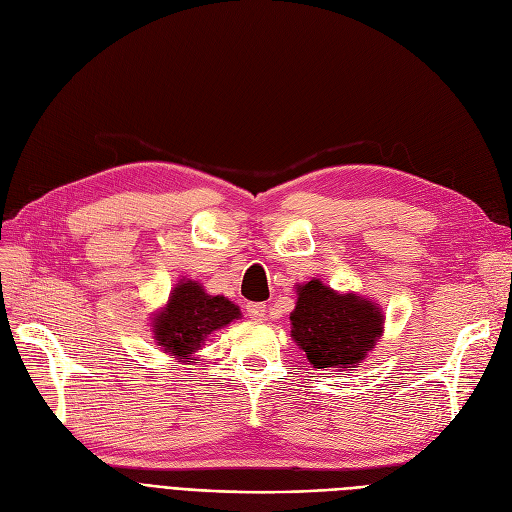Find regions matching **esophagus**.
Segmentation results:
<instances>
[{"instance_id": "obj_1", "label": "esophagus", "mask_w": 512, "mask_h": 512, "mask_svg": "<svg viewBox=\"0 0 512 512\" xmlns=\"http://www.w3.org/2000/svg\"><path fill=\"white\" fill-rule=\"evenodd\" d=\"M245 312L252 320H265L267 318V305L265 303H247Z\"/></svg>"}]
</instances>
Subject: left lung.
I'll list each match as a JSON object with an SVG mask.
<instances>
[{
  "label": "left lung",
  "instance_id": "obj_1",
  "mask_svg": "<svg viewBox=\"0 0 512 512\" xmlns=\"http://www.w3.org/2000/svg\"><path fill=\"white\" fill-rule=\"evenodd\" d=\"M290 314L292 337L316 369L352 367L382 333V312L354 294H337L318 280L299 290Z\"/></svg>",
  "mask_w": 512,
  "mask_h": 512
}]
</instances>
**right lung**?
<instances>
[{"label": "right lung", "mask_w": 512, "mask_h": 512, "mask_svg": "<svg viewBox=\"0 0 512 512\" xmlns=\"http://www.w3.org/2000/svg\"><path fill=\"white\" fill-rule=\"evenodd\" d=\"M239 316L235 303L211 297L196 282H181L170 292L166 309L153 324V333L168 354L190 356L211 331L226 327Z\"/></svg>", "instance_id": "add662e5"}]
</instances>
